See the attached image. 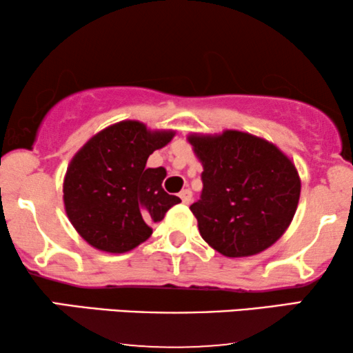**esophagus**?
Segmentation results:
<instances>
[{
	"label": "esophagus",
	"mask_w": 353,
	"mask_h": 353,
	"mask_svg": "<svg viewBox=\"0 0 353 353\" xmlns=\"http://www.w3.org/2000/svg\"><path fill=\"white\" fill-rule=\"evenodd\" d=\"M180 197H181V201L185 202V204H190V202L192 201V192L190 190H183L180 192Z\"/></svg>",
	"instance_id": "34e87169"
}]
</instances>
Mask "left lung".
<instances>
[{"label":"left lung","mask_w":353,"mask_h":353,"mask_svg":"<svg viewBox=\"0 0 353 353\" xmlns=\"http://www.w3.org/2000/svg\"><path fill=\"white\" fill-rule=\"evenodd\" d=\"M188 139L204 167L201 199L190 207L202 239L226 257L276 243L301 196L294 163L274 144L236 130Z\"/></svg>","instance_id":"obj_1"}]
</instances>
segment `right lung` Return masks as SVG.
<instances>
[{"label":"right lung","instance_id":"add662e5","mask_svg":"<svg viewBox=\"0 0 353 353\" xmlns=\"http://www.w3.org/2000/svg\"><path fill=\"white\" fill-rule=\"evenodd\" d=\"M173 134L127 120L99 132L75 154L65 173L64 204L86 243L105 252H128L180 204V197L163 191L165 168L146 167L148 157Z\"/></svg>","mask_w":353,"mask_h":353}]
</instances>
